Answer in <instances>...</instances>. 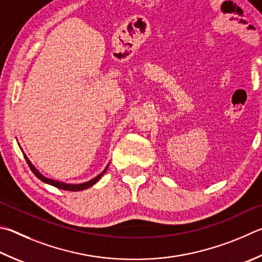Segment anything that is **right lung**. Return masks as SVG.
<instances>
[{
    "mask_svg": "<svg viewBox=\"0 0 262 262\" xmlns=\"http://www.w3.org/2000/svg\"><path fill=\"white\" fill-rule=\"evenodd\" d=\"M18 145H19V143H18ZM19 147H20V145H19ZM20 150H21V152H23L24 157H25L26 163L28 164V166H30V168H31V170L33 172V174H34L37 179L41 180L43 183L54 185V187L58 188V189H61V190H66V191H81V190H85V189H88V188H90V187H93V185H94L95 183H96L97 181L103 177V174L106 172V169H107V167H108V165H107L106 167L104 168V170H103V172H102L101 174H98L97 177H95L94 179H92L90 181H87V182L77 183V184H74V183H66V182H61V181H57V180H54V179H50V178L45 177V175L42 174V173H40L39 170H37V169L35 168V166L31 163V160L28 159V157H27L25 154H24V151H23L21 147H20Z\"/></svg>",
    "mask_w": 262,
    "mask_h": 262,
    "instance_id": "1",
    "label": "right lung"
}]
</instances>
